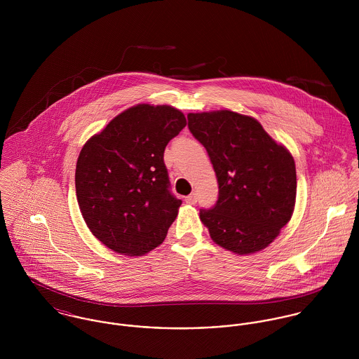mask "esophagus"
Listing matches in <instances>:
<instances>
[{
    "mask_svg": "<svg viewBox=\"0 0 359 359\" xmlns=\"http://www.w3.org/2000/svg\"><path fill=\"white\" fill-rule=\"evenodd\" d=\"M185 202H187L188 205H195V203H196V195H195V194H191L189 196L185 198Z\"/></svg>",
    "mask_w": 359,
    "mask_h": 359,
    "instance_id": "1",
    "label": "esophagus"
}]
</instances>
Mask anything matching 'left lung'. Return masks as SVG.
Instances as JSON below:
<instances>
[{"label": "left lung", "mask_w": 359, "mask_h": 359, "mask_svg": "<svg viewBox=\"0 0 359 359\" xmlns=\"http://www.w3.org/2000/svg\"><path fill=\"white\" fill-rule=\"evenodd\" d=\"M188 127L205 147L218 182L217 203L199 212L210 238L239 256L265 249L294 211L293 156L255 117L232 110L189 113Z\"/></svg>", "instance_id": "1"}]
</instances>
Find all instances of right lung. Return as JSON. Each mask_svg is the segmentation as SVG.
<instances>
[{
  "mask_svg": "<svg viewBox=\"0 0 359 359\" xmlns=\"http://www.w3.org/2000/svg\"><path fill=\"white\" fill-rule=\"evenodd\" d=\"M185 126L172 106L140 103L84 144L76 164L77 202L93 235L110 250L144 256L163 243L182 203L168 189L163 156Z\"/></svg>",
  "mask_w": 359,
  "mask_h": 359,
  "instance_id": "1",
  "label": "right lung"
}]
</instances>
